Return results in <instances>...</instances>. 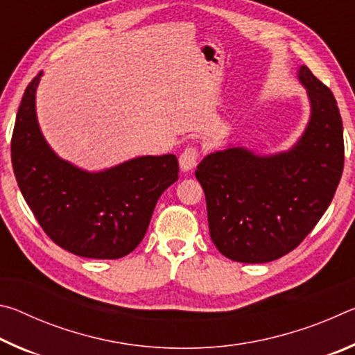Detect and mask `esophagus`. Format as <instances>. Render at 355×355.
Here are the masks:
<instances>
[{"mask_svg": "<svg viewBox=\"0 0 355 355\" xmlns=\"http://www.w3.org/2000/svg\"><path fill=\"white\" fill-rule=\"evenodd\" d=\"M199 150H197V147H186L183 150V153L180 155L178 158V163H180V169H182L183 172H189L194 169V167L197 166V163H199Z\"/></svg>", "mask_w": 355, "mask_h": 355, "instance_id": "esophagus-1", "label": "esophagus"}]
</instances>
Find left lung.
<instances>
[{"instance_id": "obj_1", "label": "left lung", "mask_w": 355, "mask_h": 355, "mask_svg": "<svg viewBox=\"0 0 355 355\" xmlns=\"http://www.w3.org/2000/svg\"><path fill=\"white\" fill-rule=\"evenodd\" d=\"M297 78L310 120L290 150L258 155L230 146L197 166L209 236L233 261L268 263L296 249L326 213L343 173V122L334 94L305 65Z\"/></svg>"}]
</instances>
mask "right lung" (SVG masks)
Returning <instances> with one entry per match:
<instances>
[{
  "mask_svg": "<svg viewBox=\"0 0 355 355\" xmlns=\"http://www.w3.org/2000/svg\"><path fill=\"white\" fill-rule=\"evenodd\" d=\"M42 75L28 84L12 133L21 194L59 248L100 260L128 255L146 235L159 196L178 180L177 156H137L100 172L62 159L48 146L35 114Z\"/></svg>",
  "mask_w": 355,
  "mask_h": 355,
  "instance_id": "obj_1",
  "label": "right lung"
}]
</instances>
